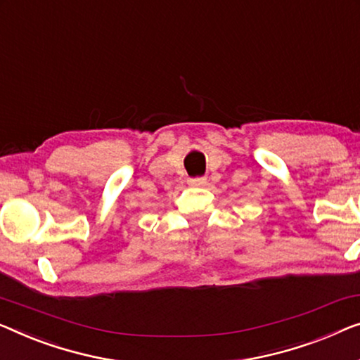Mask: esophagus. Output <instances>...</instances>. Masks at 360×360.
<instances>
[{"mask_svg": "<svg viewBox=\"0 0 360 360\" xmlns=\"http://www.w3.org/2000/svg\"><path fill=\"white\" fill-rule=\"evenodd\" d=\"M191 186H205L206 185V176H193L188 180Z\"/></svg>", "mask_w": 360, "mask_h": 360, "instance_id": "1", "label": "esophagus"}]
</instances>
